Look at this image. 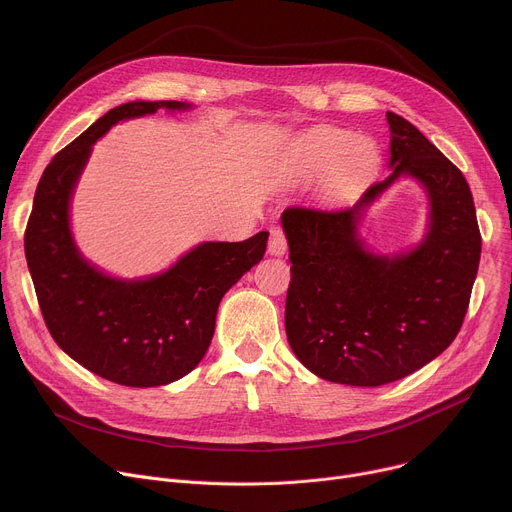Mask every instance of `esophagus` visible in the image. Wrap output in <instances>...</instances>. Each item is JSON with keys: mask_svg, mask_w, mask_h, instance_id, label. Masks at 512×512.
<instances>
[{"mask_svg": "<svg viewBox=\"0 0 512 512\" xmlns=\"http://www.w3.org/2000/svg\"><path fill=\"white\" fill-rule=\"evenodd\" d=\"M267 251H269L271 255H277V257L285 255V251H287V239H285L283 229H279V227H271V231H269Z\"/></svg>", "mask_w": 512, "mask_h": 512, "instance_id": "esophagus-1", "label": "esophagus"}]
</instances>
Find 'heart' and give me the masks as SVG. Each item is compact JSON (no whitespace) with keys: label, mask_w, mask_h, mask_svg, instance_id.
<instances>
[{"label":"heart","mask_w":512,"mask_h":512,"mask_svg":"<svg viewBox=\"0 0 512 512\" xmlns=\"http://www.w3.org/2000/svg\"><path fill=\"white\" fill-rule=\"evenodd\" d=\"M296 164L306 174H328L336 190L367 178L377 164V148L369 137H354L348 131L328 129L306 137L294 152Z\"/></svg>","instance_id":"obj_1"}]
</instances>
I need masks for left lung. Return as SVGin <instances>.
Masks as SVG:
<instances>
[{"label": "left lung", "instance_id": "obj_1", "mask_svg": "<svg viewBox=\"0 0 512 512\" xmlns=\"http://www.w3.org/2000/svg\"><path fill=\"white\" fill-rule=\"evenodd\" d=\"M393 172L348 208L289 206L281 225L291 281L287 342L320 379L379 387L440 356L458 336L478 273L482 237L464 174L407 119L387 113ZM430 198L424 241L409 254H371L357 235L366 209L397 177Z\"/></svg>", "mask_w": 512, "mask_h": 512}]
</instances>
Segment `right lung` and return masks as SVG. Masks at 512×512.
Here are the masks:
<instances>
[{
  "mask_svg": "<svg viewBox=\"0 0 512 512\" xmlns=\"http://www.w3.org/2000/svg\"><path fill=\"white\" fill-rule=\"evenodd\" d=\"M180 101H131L97 119L46 166L24 235L28 269L54 342L91 373L125 387H160L188 375L206 354L227 291L263 259L267 231L241 243H200L176 265L145 279L101 273L70 233L72 190L93 143L117 121Z\"/></svg>",
  "mask_w": 512,
  "mask_h": 512,
  "instance_id": "add662e5",
  "label": "right lung"
}]
</instances>
